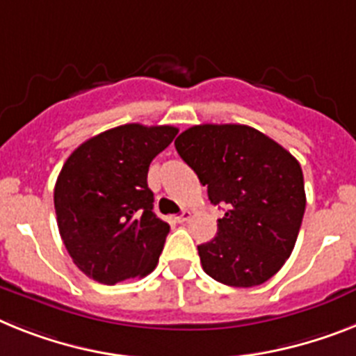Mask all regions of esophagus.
<instances>
[{"label": "esophagus", "mask_w": 356, "mask_h": 356, "mask_svg": "<svg viewBox=\"0 0 356 356\" xmlns=\"http://www.w3.org/2000/svg\"><path fill=\"white\" fill-rule=\"evenodd\" d=\"M190 219H192V211L184 210L183 213H181L177 217V222H188V220H190Z\"/></svg>", "instance_id": "obj_1"}]
</instances>
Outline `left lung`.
Masks as SVG:
<instances>
[{
	"mask_svg": "<svg viewBox=\"0 0 356 356\" xmlns=\"http://www.w3.org/2000/svg\"><path fill=\"white\" fill-rule=\"evenodd\" d=\"M181 159L228 210L217 235L197 246L217 282L252 288L284 266L306 210L302 168L293 155L246 124H197L175 139Z\"/></svg>",
	"mask_w": 356,
	"mask_h": 356,
	"instance_id": "left-lung-1",
	"label": "left lung"
}]
</instances>
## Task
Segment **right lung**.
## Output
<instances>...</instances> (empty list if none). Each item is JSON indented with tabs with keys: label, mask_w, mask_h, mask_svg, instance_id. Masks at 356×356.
Wrapping results in <instances>:
<instances>
[{
	"label": "right lung",
	"mask_w": 356,
	"mask_h": 356,
	"mask_svg": "<svg viewBox=\"0 0 356 356\" xmlns=\"http://www.w3.org/2000/svg\"><path fill=\"white\" fill-rule=\"evenodd\" d=\"M175 127L122 124L77 146L54 188L63 243L74 264L101 284L155 270L170 232L154 213L150 163L177 136Z\"/></svg>",
	"instance_id": "add662e5"
}]
</instances>
